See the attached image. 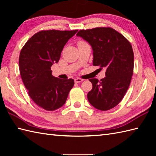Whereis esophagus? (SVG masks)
Segmentation results:
<instances>
[{"mask_svg":"<svg viewBox=\"0 0 156 156\" xmlns=\"http://www.w3.org/2000/svg\"><path fill=\"white\" fill-rule=\"evenodd\" d=\"M74 81H75L76 83H78V82H80L83 81V79H82V78H75Z\"/></svg>","mask_w":156,"mask_h":156,"instance_id":"esophagus-1","label":"esophagus"}]
</instances>
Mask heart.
I'll return each mask as SVG.
<instances>
[{
    "instance_id": "1",
    "label": "heart",
    "mask_w": 156,
    "mask_h": 156,
    "mask_svg": "<svg viewBox=\"0 0 156 156\" xmlns=\"http://www.w3.org/2000/svg\"><path fill=\"white\" fill-rule=\"evenodd\" d=\"M82 43H86V42H84V41H79V42L78 43V44H82Z\"/></svg>"
}]
</instances>
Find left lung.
<instances>
[{
  "label": "left lung",
  "mask_w": 156,
  "mask_h": 156,
  "mask_svg": "<svg viewBox=\"0 0 156 156\" xmlns=\"http://www.w3.org/2000/svg\"><path fill=\"white\" fill-rule=\"evenodd\" d=\"M76 35L91 45L93 66L106 69V77L100 81L89 79L92 88L87 94L88 100L98 110H110L122 101L131 83L134 64L131 43L108 27L81 29Z\"/></svg>",
  "instance_id": "1"
}]
</instances>
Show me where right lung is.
Wrapping results in <instances>:
<instances>
[{
	"label": "right lung",
	"mask_w": 156,
	"mask_h": 156,
	"mask_svg": "<svg viewBox=\"0 0 156 156\" xmlns=\"http://www.w3.org/2000/svg\"><path fill=\"white\" fill-rule=\"evenodd\" d=\"M78 30L40 31L32 36L20 52L19 71L28 94L46 111H55L65 104L74 85L72 78L52 76L51 67L58 63L66 43Z\"/></svg>",
	"instance_id": "1"
}]
</instances>
